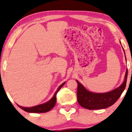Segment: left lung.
<instances>
[{
  "instance_id": "left-lung-1",
  "label": "left lung",
  "mask_w": 132,
  "mask_h": 132,
  "mask_svg": "<svg viewBox=\"0 0 132 132\" xmlns=\"http://www.w3.org/2000/svg\"><path fill=\"white\" fill-rule=\"evenodd\" d=\"M127 74V69L124 82L121 86L113 91L105 93H96L88 91L83 85L76 80L78 83L77 96L78 103L82 107L88 110L105 109L111 106L117 101L126 88Z\"/></svg>"
}]
</instances>
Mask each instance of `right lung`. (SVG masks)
Masks as SVG:
<instances>
[{"label": "right lung", "instance_id": "add662e5", "mask_svg": "<svg viewBox=\"0 0 132 132\" xmlns=\"http://www.w3.org/2000/svg\"><path fill=\"white\" fill-rule=\"evenodd\" d=\"M65 82H64L60 86L58 87V88L56 90V91L55 93V94L54 95V96L52 97V98L48 102H47L46 103H43V104L41 105H38L35 106H32V107H23V106H19L18 105L19 107H20L21 109H22L23 110H24L26 112H29V113H46L47 112L51 110V109H52L54 108V106L55 105L56 102V94L58 92L60 89H61V88L64 85Z\"/></svg>", "mask_w": 132, "mask_h": 132}]
</instances>
